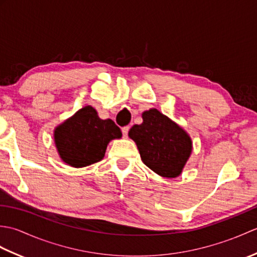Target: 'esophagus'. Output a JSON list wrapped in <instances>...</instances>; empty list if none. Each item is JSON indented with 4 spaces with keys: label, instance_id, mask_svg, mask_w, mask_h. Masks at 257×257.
<instances>
[{
    "label": "esophagus",
    "instance_id": "1",
    "mask_svg": "<svg viewBox=\"0 0 257 257\" xmlns=\"http://www.w3.org/2000/svg\"><path fill=\"white\" fill-rule=\"evenodd\" d=\"M121 132H122L123 137H128V132H129V127H128V125H125V127H123V128L121 129Z\"/></svg>",
    "mask_w": 257,
    "mask_h": 257
}]
</instances>
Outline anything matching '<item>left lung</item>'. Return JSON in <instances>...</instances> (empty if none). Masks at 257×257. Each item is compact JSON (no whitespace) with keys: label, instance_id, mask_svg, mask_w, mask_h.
Returning <instances> with one entry per match:
<instances>
[{"label":"left lung","instance_id":"8db88e82","mask_svg":"<svg viewBox=\"0 0 257 257\" xmlns=\"http://www.w3.org/2000/svg\"><path fill=\"white\" fill-rule=\"evenodd\" d=\"M143 119L128 134L138 147L141 160L161 177H179L192 152L190 136L156 108L144 111Z\"/></svg>","mask_w":257,"mask_h":257}]
</instances>
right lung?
I'll return each instance as SVG.
<instances>
[{
  "mask_svg": "<svg viewBox=\"0 0 257 257\" xmlns=\"http://www.w3.org/2000/svg\"><path fill=\"white\" fill-rule=\"evenodd\" d=\"M120 128L111 119L102 120L96 109L85 106L54 130V141L61 159L74 168L100 161L108 144L121 138Z\"/></svg>",
  "mask_w": 257,
  "mask_h": 257,
  "instance_id": "1",
  "label": "right lung"
}]
</instances>
